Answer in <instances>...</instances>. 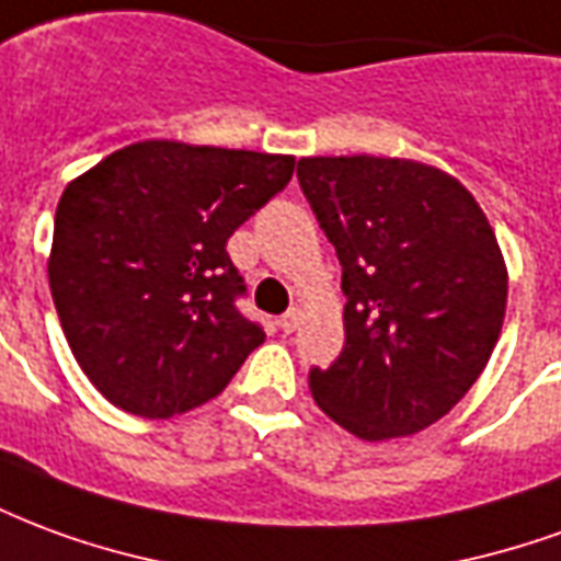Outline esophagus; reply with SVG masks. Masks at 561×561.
I'll list each match as a JSON object with an SVG mask.
<instances>
[{
	"label": "esophagus",
	"mask_w": 561,
	"mask_h": 561,
	"mask_svg": "<svg viewBox=\"0 0 561 561\" xmlns=\"http://www.w3.org/2000/svg\"><path fill=\"white\" fill-rule=\"evenodd\" d=\"M300 318H304V312H300V309L294 306V309H288V312L279 318V328L285 330V333H291V330L300 328Z\"/></svg>",
	"instance_id": "esophagus-1"
}]
</instances>
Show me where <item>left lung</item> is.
<instances>
[{
    "mask_svg": "<svg viewBox=\"0 0 561 561\" xmlns=\"http://www.w3.org/2000/svg\"><path fill=\"white\" fill-rule=\"evenodd\" d=\"M304 195L336 245L345 348L309 373L318 409L364 442L445 417L493 354L507 267L457 176L390 156L297 161Z\"/></svg>",
    "mask_w": 561,
    "mask_h": 561,
    "instance_id": "left-lung-1",
    "label": "left lung"
}]
</instances>
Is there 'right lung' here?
Masks as SVG:
<instances>
[{"mask_svg":"<svg viewBox=\"0 0 561 561\" xmlns=\"http://www.w3.org/2000/svg\"><path fill=\"white\" fill-rule=\"evenodd\" d=\"M291 173L294 156L140 140L66 185L50 294L71 354L116 409L192 412L264 342L233 306L243 279L225 245Z\"/></svg>","mask_w":561,"mask_h":561,"instance_id":"1","label":"right lung"}]
</instances>
